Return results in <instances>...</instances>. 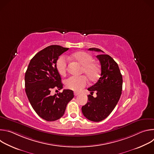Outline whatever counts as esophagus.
<instances>
[{
    "label": "esophagus",
    "mask_w": 154,
    "mask_h": 154,
    "mask_svg": "<svg viewBox=\"0 0 154 154\" xmlns=\"http://www.w3.org/2000/svg\"><path fill=\"white\" fill-rule=\"evenodd\" d=\"M74 96H78L79 94V93H77V92H74Z\"/></svg>",
    "instance_id": "esophagus-1"
}]
</instances>
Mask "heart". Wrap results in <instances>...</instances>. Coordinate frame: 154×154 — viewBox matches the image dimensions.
<instances>
[{"mask_svg":"<svg viewBox=\"0 0 154 154\" xmlns=\"http://www.w3.org/2000/svg\"><path fill=\"white\" fill-rule=\"evenodd\" d=\"M72 58L83 66L82 72L91 82H95L100 75L99 66L94 62L93 57L88 53L79 51L74 53ZM68 60L65 56L60 57L56 64L57 69L61 75H64L67 71ZM87 84V80L84 76H71L65 80V86L73 91H80Z\"/></svg>","mask_w":154,"mask_h":154,"instance_id":"heart-1","label":"heart"}]
</instances>
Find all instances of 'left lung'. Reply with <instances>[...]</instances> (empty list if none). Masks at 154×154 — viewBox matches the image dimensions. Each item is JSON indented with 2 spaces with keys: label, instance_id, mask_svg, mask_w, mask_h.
<instances>
[{
  "label": "left lung",
  "instance_id": "obj_1",
  "mask_svg": "<svg viewBox=\"0 0 154 154\" xmlns=\"http://www.w3.org/2000/svg\"><path fill=\"white\" fill-rule=\"evenodd\" d=\"M88 50L103 52L97 48ZM96 57L100 63V77L96 83L88 88L91 94L88 96V102L82 107V111L88 119L99 122L110 114L117 105L122 93V77L118 64L110 56L100 54ZM94 91L96 98L92 96Z\"/></svg>",
  "mask_w": 154,
  "mask_h": 154
}]
</instances>
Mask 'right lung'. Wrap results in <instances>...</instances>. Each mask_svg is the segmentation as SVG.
Returning a JSON list of instances; mask_svg holds the SVG:
<instances>
[{
  "label": "right lung",
  "mask_w": 154,
  "mask_h": 154,
  "mask_svg": "<svg viewBox=\"0 0 154 154\" xmlns=\"http://www.w3.org/2000/svg\"><path fill=\"white\" fill-rule=\"evenodd\" d=\"M69 48L49 46L38 52L30 60L25 74L26 93L37 115L48 121L61 118L67 104L74 97L73 91L64 90L52 96V89L63 88L56 64L63 53Z\"/></svg>",
  "instance_id": "right-lung-1"
}]
</instances>
